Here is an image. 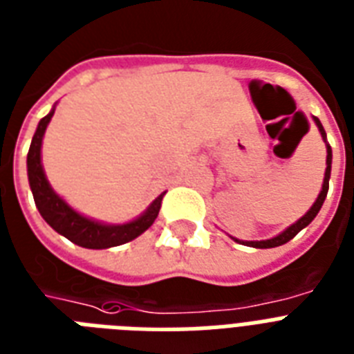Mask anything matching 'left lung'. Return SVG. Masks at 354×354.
<instances>
[{"mask_svg": "<svg viewBox=\"0 0 354 354\" xmlns=\"http://www.w3.org/2000/svg\"><path fill=\"white\" fill-rule=\"evenodd\" d=\"M313 120H315L316 128H318V131H320L322 138H324L325 142V149H327V159H325V175H324V185H322V190L320 194H318V197H316V201L313 203V206H310L309 210L305 212V216H301L296 223H292V225L289 226V228H285L281 234H278V236L270 237V239H261V241H241V239H236V237H232L234 241L237 243H243V245H247V247H254V248H274V247H279V245H285L287 241H290L296 234H298L299 230H304L305 226L309 225L313 219H315L316 216H318V212H320L322 205H324L325 197H327V188H329V179H330V164H333V149H330L329 142H327V135H325V129L324 126H322V122L318 120L316 117H313Z\"/></svg>", "mask_w": 354, "mask_h": 354, "instance_id": "1", "label": "left lung"}]
</instances>
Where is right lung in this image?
Returning <instances> with one entry per match:
<instances>
[{
    "instance_id": "right-lung-1",
    "label": "right lung",
    "mask_w": 354,
    "mask_h": 354,
    "mask_svg": "<svg viewBox=\"0 0 354 354\" xmlns=\"http://www.w3.org/2000/svg\"><path fill=\"white\" fill-rule=\"evenodd\" d=\"M56 104L38 122V128L34 133L32 142H30L29 155H27V175H29V186L32 192L34 203L38 208L39 216L44 217L45 223L56 230L60 236L67 237L78 247L93 248V250H100V248H111L124 245V243L133 241L135 237L148 230L149 226L159 216L160 201L164 194L157 197L146 210L133 221L120 223V225H111V223H102L97 219L84 216L80 212H76L73 206L60 197L53 190V186L47 180L45 175L44 164H41V142H44L45 129L49 126L50 118L55 115Z\"/></svg>"
}]
</instances>
